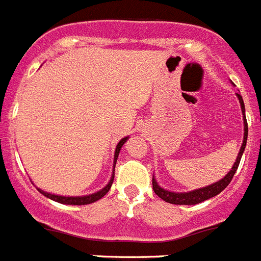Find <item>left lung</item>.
Here are the masks:
<instances>
[{
  "label": "left lung",
  "instance_id": "left-lung-1",
  "mask_svg": "<svg viewBox=\"0 0 261 261\" xmlns=\"http://www.w3.org/2000/svg\"><path fill=\"white\" fill-rule=\"evenodd\" d=\"M237 97H238V99H240L241 109H242V112H243V120H245V137H243L242 146H241V150L240 152H238L236 163H234L233 167H231L230 172L226 174L223 180H220L219 182H215L210 186H205V188L198 189V190L189 191V193H173V191L164 190L163 188H160V186L158 185L155 178L152 177V189H154L155 194H156L158 197L162 198V199L166 200V202L172 203V204H198V203L204 202V200L220 194V193H221V191H223L224 189L230 184L237 168H238V166H240V162H241V158H242L243 151H245L246 149V142H247V133H248L247 120H246V116H245V103H243L242 95H241L240 93H237Z\"/></svg>",
  "mask_w": 261,
  "mask_h": 261
}]
</instances>
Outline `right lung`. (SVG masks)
Listing matches in <instances>:
<instances>
[{"instance_id": "right-lung-1", "label": "right lung", "mask_w": 261, "mask_h": 261, "mask_svg": "<svg viewBox=\"0 0 261 261\" xmlns=\"http://www.w3.org/2000/svg\"><path fill=\"white\" fill-rule=\"evenodd\" d=\"M128 140V137L123 138V140L120 141V142L118 143V146H116V150H115V158H114V171H115V164H116V160H118V155H119V151H120L121 146H123L124 143H125V141ZM114 177H115V172H112V176H111V180H110V182L107 184L106 186H105L102 190L97 191V193H94V194H90V195H85V197H61V195H54V194H49V193H46V191L44 190H40L38 189V191L41 193V194H44L46 198H50L51 200H56V202L58 203H62V204H75V205H83V204H90V203L93 202H97L98 199H101L102 197H105V195L109 193L110 188H111L112 185V181H114Z\"/></svg>"}]
</instances>
